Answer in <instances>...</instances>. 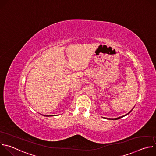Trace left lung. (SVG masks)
<instances>
[{
	"label": "left lung",
	"mask_w": 156,
	"mask_h": 156,
	"mask_svg": "<svg viewBox=\"0 0 156 156\" xmlns=\"http://www.w3.org/2000/svg\"><path fill=\"white\" fill-rule=\"evenodd\" d=\"M132 109V110H133ZM132 110H130L129 111V112L127 114H126V115H123V116H122V117H118V118H116V119H108V118H105V119H108V120H118V119H120V118H122L123 117H124V116H126V115H128L131 112V111H132Z\"/></svg>",
	"instance_id": "left-lung-1"
}]
</instances>
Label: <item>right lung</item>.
<instances>
[{"mask_svg": "<svg viewBox=\"0 0 156 156\" xmlns=\"http://www.w3.org/2000/svg\"><path fill=\"white\" fill-rule=\"evenodd\" d=\"M44 116H46V115H44ZM50 116H53V115H46V117H50Z\"/></svg>", "mask_w": 156, "mask_h": 156, "instance_id": "1", "label": "right lung"}]
</instances>
